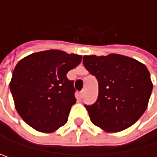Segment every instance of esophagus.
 <instances>
[{
  "mask_svg": "<svg viewBox=\"0 0 157 157\" xmlns=\"http://www.w3.org/2000/svg\"><path fill=\"white\" fill-rule=\"evenodd\" d=\"M79 96H80V98H83V97H84V90H82V91L80 92Z\"/></svg>",
  "mask_w": 157,
  "mask_h": 157,
  "instance_id": "esophagus-1",
  "label": "esophagus"
}]
</instances>
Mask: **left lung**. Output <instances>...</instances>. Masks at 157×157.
I'll use <instances>...</instances> for the list:
<instances>
[{"mask_svg": "<svg viewBox=\"0 0 157 157\" xmlns=\"http://www.w3.org/2000/svg\"><path fill=\"white\" fill-rule=\"evenodd\" d=\"M83 64L99 86L96 102L85 106L92 123L108 133L134 124L146 110L153 90L147 67L120 54L85 55Z\"/></svg>", "mask_w": 157, "mask_h": 157, "instance_id": "left-lung-1", "label": "left lung"}]
</instances>
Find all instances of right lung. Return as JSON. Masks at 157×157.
<instances>
[{"label":"right lung","instance_id":"right-lung-1","mask_svg":"<svg viewBox=\"0 0 157 157\" xmlns=\"http://www.w3.org/2000/svg\"><path fill=\"white\" fill-rule=\"evenodd\" d=\"M81 55L50 49L21 59L10 81L15 108L36 131L52 133L64 125L76 103L73 81L66 74L77 67Z\"/></svg>","mask_w":157,"mask_h":157}]
</instances>
